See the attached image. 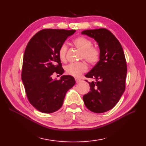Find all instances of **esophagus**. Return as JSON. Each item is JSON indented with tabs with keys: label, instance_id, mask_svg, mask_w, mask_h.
I'll return each instance as SVG.
<instances>
[{
	"label": "esophagus",
	"instance_id": "1",
	"mask_svg": "<svg viewBox=\"0 0 146 146\" xmlns=\"http://www.w3.org/2000/svg\"><path fill=\"white\" fill-rule=\"evenodd\" d=\"M75 81H76V83H80V82H82V80L80 79V78H75Z\"/></svg>",
	"mask_w": 146,
	"mask_h": 146
}]
</instances>
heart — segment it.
Instances as JSON below:
<instances>
[{"label": "heart", "mask_w": 146, "mask_h": 146, "mask_svg": "<svg viewBox=\"0 0 146 146\" xmlns=\"http://www.w3.org/2000/svg\"><path fill=\"white\" fill-rule=\"evenodd\" d=\"M73 44L77 48L82 51L80 58H83L90 64H95L98 63L100 58V51L98 48L92 46V42L90 39L84 36L77 37L73 40ZM68 46L66 43L62 44L58 51L59 58L61 61L66 60V54ZM88 66L85 61L71 63L65 68V71L68 75L78 77L81 74L87 70Z\"/></svg>", "instance_id": "b5f03b06"}]
</instances>
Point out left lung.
Segmentation results:
<instances>
[{"mask_svg": "<svg viewBox=\"0 0 146 146\" xmlns=\"http://www.w3.org/2000/svg\"><path fill=\"white\" fill-rule=\"evenodd\" d=\"M82 34L94 38L100 51V60L85 75L95 81L88 82L90 91L83 99L90 110L104 113L115 107L125 91L127 68L124 52L120 42L107 29L85 30Z\"/></svg>", "mask_w": 146, "mask_h": 146, "instance_id": "left-lung-1", "label": "left lung"}]
</instances>
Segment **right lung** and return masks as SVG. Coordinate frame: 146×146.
<instances>
[{"label": "right lung", "mask_w": 146, "mask_h": 146, "mask_svg": "<svg viewBox=\"0 0 146 146\" xmlns=\"http://www.w3.org/2000/svg\"><path fill=\"white\" fill-rule=\"evenodd\" d=\"M75 30L46 29L31 39L24 51L22 81L27 98L33 106L42 113L57 111L63 104L68 90L75 84L70 75L53 80V74L62 75L64 70L58 51Z\"/></svg>", "instance_id": "obj_1"}]
</instances>
